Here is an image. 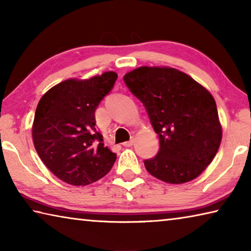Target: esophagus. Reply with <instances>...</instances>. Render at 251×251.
Here are the masks:
<instances>
[{"mask_svg": "<svg viewBox=\"0 0 251 251\" xmlns=\"http://www.w3.org/2000/svg\"><path fill=\"white\" fill-rule=\"evenodd\" d=\"M134 138H131L130 141H128V142H125L124 144H123V145H124L125 147H130V146H133L134 145Z\"/></svg>", "mask_w": 251, "mask_h": 251, "instance_id": "34e87169", "label": "esophagus"}]
</instances>
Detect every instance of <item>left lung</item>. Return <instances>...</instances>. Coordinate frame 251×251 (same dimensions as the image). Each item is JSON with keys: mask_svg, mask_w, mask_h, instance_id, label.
Returning <instances> with one entry per match:
<instances>
[{"mask_svg": "<svg viewBox=\"0 0 251 251\" xmlns=\"http://www.w3.org/2000/svg\"><path fill=\"white\" fill-rule=\"evenodd\" d=\"M145 106L160 148L144 160L147 172L168 184H184L205 171L223 137L217 106L205 87L172 67L142 66L124 76Z\"/></svg>", "mask_w": 251, "mask_h": 251, "instance_id": "obj_1", "label": "left lung"}]
</instances>
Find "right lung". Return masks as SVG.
Returning a JSON list of instances; mask_svg holds the SVG:
<instances>
[{"mask_svg":"<svg viewBox=\"0 0 251 251\" xmlns=\"http://www.w3.org/2000/svg\"><path fill=\"white\" fill-rule=\"evenodd\" d=\"M116 79L115 72L66 79L46 92L37 104L34 147L45 166L67 184L90 185L115 163L116 154L104 146L103 136L95 128V110Z\"/></svg>","mask_w":251,"mask_h":251,"instance_id":"obj_1","label":"right lung"}]
</instances>
